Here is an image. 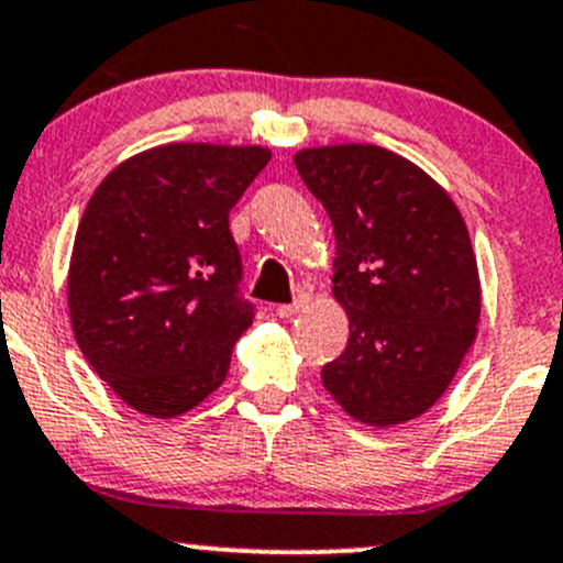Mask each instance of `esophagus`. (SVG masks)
<instances>
[{
  "label": "esophagus",
  "instance_id": "1",
  "mask_svg": "<svg viewBox=\"0 0 563 563\" xmlns=\"http://www.w3.org/2000/svg\"><path fill=\"white\" fill-rule=\"evenodd\" d=\"M307 305H310V296L301 294V296H296L294 305H280L275 312H277V318H294V314L299 310H305Z\"/></svg>",
  "mask_w": 563,
  "mask_h": 563
}]
</instances>
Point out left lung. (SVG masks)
<instances>
[{
    "label": "left lung",
    "mask_w": 563,
    "mask_h": 563,
    "mask_svg": "<svg viewBox=\"0 0 563 563\" xmlns=\"http://www.w3.org/2000/svg\"><path fill=\"white\" fill-rule=\"evenodd\" d=\"M294 163L333 224V299L350 318L323 387L368 428L409 422L446 393L478 333L465 219L428 173L382 146H318Z\"/></svg>",
    "instance_id": "1"
}]
</instances>
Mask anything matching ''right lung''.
I'll use <instances>...</instances> for the list:
<instances>
[{"label": "right lung", "instance_id": "right-lung-1", "mask_svg": "<svg viewBox=\"0 0 563 563\" xmlns=\"http://www.w3.org/2000/svg\"><path fill=\"white\" fill-rule=\"evenodd\" d=\"M269 157L264 146L165 144L92 191L69 264L71 329L135 411L178 417L227 379L253 323L230 211Z\"/></svg>", "mask_w": 563, "mask_h": 563}]
</instances>
